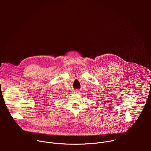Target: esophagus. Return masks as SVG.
<instances>
[{"label":"esophagus","instance_id":"obj_1","mask_svg":"<svg viewBox=\"0 0 151 151\" xmlns=\"http://www.w3.org/2000/svg\"><path fill=\"white\" fill-rule=\"evenodd\" d=\"M78 92V90H74V93H77Z\"/></svg>","mask_w":151,"mask_h":151}]
</instances>
